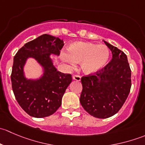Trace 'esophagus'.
Listing matches in <instances>:
<instances>
[{"label":"esophagus","instance_id":"esophagus-1","mask_svg":"<svg viewBox=\"0 0 145 145\" xmlns=\"http://www.w3.org/2000/svg\"><path fill=\"white\" fill-rule=\"evenodd\" d=\"M81 76H79V75H74V76H73V79L76 80V81H81Z\"/></svg>","mask_w":145,"mask_h":145}]
</instances>
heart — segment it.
I'll return each mask as SVG.
<instances>
[{"label":"heart","instance_id":"obj_1","mask_svg":"<svg viewBox=\"0 0 145 145\" xmlns=\"http://www.w3.org/2000/svg\"><path fill=\"white\" fill-rule=\"evenodd\" d=\"M67 56L74 63L81 64L86 74H94L104 68L109 59V50L104 45L78 42L69 47Z\"/></svg>","mask_w":145,"mask_h":145}]
</instances>
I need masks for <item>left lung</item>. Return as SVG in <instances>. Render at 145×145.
<instances>
[{
    "label": "left lung",
    "instance_id": "8db88e82",
    "mask_svg": "<svg viewBox=\"0 0 145 145\" xmlns=\"http://www.w3.org/2000/svg\"><path fill=\"white\" fill-rule=\"evenodd\" d=\"M104 42L112 51V60L100 71L82 77L80 97L83 109L98 118L116 114L126 100L131 88V70L126 55Z\"/></svg>",
    "mask_w": 145,
    "mask_h": 145
}]
</instances>
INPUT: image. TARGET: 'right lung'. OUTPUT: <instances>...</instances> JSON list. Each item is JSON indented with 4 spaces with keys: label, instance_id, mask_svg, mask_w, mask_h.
Segmentation results:
<instances>
[{
    "label": "right lung",
    "instance_id": "right-lung-1",
    "mask_svg": "<svg viewBox=\"0 0 145 145\" xmlns=\"http://www.w3.org/2000/svg\"><path fill=\"white\" fill-rule=\"evenodd\" d=\"M63 46L62 39L43 34L26 43L14 57L12 88L17 102L29 116H49L61 106L63 95L72 77L71 74L57 71L50 55H59ZM28 57L35 58L44 67V74L40 80H27L24 76L23 67Z\"/></svg>",
    "mask_w": 145,
    "mask_h": 145
}]
</instances>
